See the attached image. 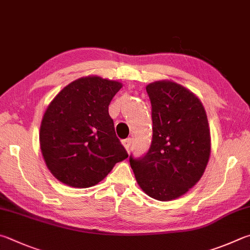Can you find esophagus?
<instances>
[{"mask_svg":"<svg viewBox=\"0 0 250 250\" xmlns=\"http://www.w3.org/2000/svg\"><path fill=\"white\" fill-rule=\"evenodd\" d=\"M131 141H132L131 139H125V140L122 141V144H124V146L126 149V152H129L130 148H131Z\"/></svg>","mask_w":250,"mask_h":250,"instance_id":"esophagus-1","label":"esophagus"}]
</instances>
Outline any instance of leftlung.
Wrapping results in <instances>:
<instances>
[{
	"mask_svg": "<svg viewBox=\"0 0 250 250\" xmlns=\"http://www.w3.org/2000/svg\"><path fill=\"white\" fill-rule=\"evenodd\" d=\"M153 138L143 157L130 165L140 188L158 201L184 196L203 175L211 154L207 112L191 90L172 81L146 85Z\"/></svg>",
	"mask_w": 250,
	"mask_h": 250,
	"instance_id": "1",
	"label": "left lung"
}]
</instances>
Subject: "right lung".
Masks as SVG:
<instances>
[{
	"mask_svg": "<svg viewBox=\"0 0 250 250\" xmlns=\"http://www.w3.org/2000/svg\"><path fill=\"white\" fill-rule=\"evenodd\" d=\"M121 87L118 81L85 76L66 85L49 104L39 142L44 163L59 181L93 187L128 157L108 112Z\"/></svg>",
	"mask_w": 250,
	"mask_h": 250,
	"instance_id": "obj_1",
	"label": "right lung"
}]
</instances>
